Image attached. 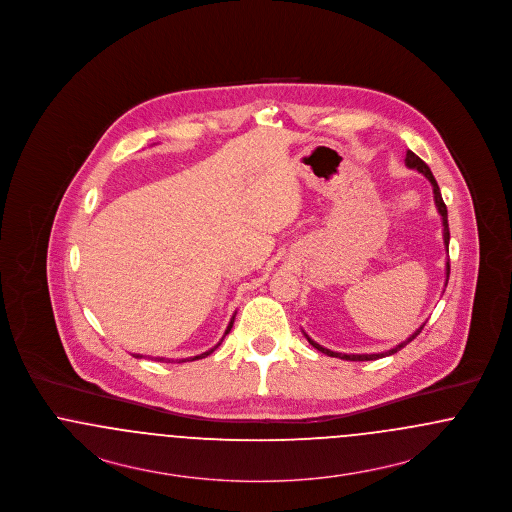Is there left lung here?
<instances>
[{"mask_svg": "<svg viewBox=\"0 0 512 512\" xmlns=\"http://www.w3.org/2000/svg\"><path fill=\"white\" fill-rule=\"evenodd\" d=\"M405 161H407V167H411V169H416V171L422 172V174L432 182V186H434V197H436V205H438L439 215H441V222H443V242H445V247H447V251H449V222H447V207H445L443 197H441V192H439L438 182H436L434 174L430 171V167H428V165H426L418 155H414L413 151H407V159H405ZM449 268L451 267H449V261H447V280H449ZM422 328H424V326H420L409 340L399 343L397 347H393L390 351H386V353H372V355H345V353H336V351L324 349L322 345H318V343H315L311 338H307V340H309V343H311L313 347H317L318 351L326 353L328 357H338V359H345V361H376V359L388 357V355L397 353L399 349H403L407 343H411V341H413L414 338L422 332Z\"/></svg>", "mask_w": 512, "mask_h": 512, "instance_id": "left-lung-1", "label": "left lung"}]
</instances>
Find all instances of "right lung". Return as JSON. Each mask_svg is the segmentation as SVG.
I'll return each instance as SVG.
<instances>
[{
    "label": "right lung",
    "instance_id": "obj_1",
    "mask_svg": "<svg viewBox=\"0 0 512 512\" xmlns=\"http://www.w3.org/2000/svg\"><path fill=\"white\" fill-rule=\"evenodd\" d=\"M230 328H232V322H230V326H228V328H226V332H224V336H226V334H228V332H230ZM220 345V341L219 343H217V345H215V347H213V349H211V351H205V353H201V355H197V357H194V359H182V361H178V363H186V361H197V359H203V357H207V355H211V353H213V351H215V349H217V347H219ZM140 359H142V357H140ZM159 361H163V359H159Z\"/></svg>",
    "mask_w": 512,
    "mask_h": 512
}]
</instances>
